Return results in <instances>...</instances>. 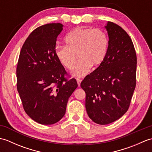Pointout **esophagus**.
I'll use <instances>...</instances> for the list:
<instances>
[{"instance_id": "1", "label": "esophagus", "mask_w": 152, "mask_h": 152, "mask_svg": "<svg viewBox=\"0 0 152 152\" xmlns=\"http://www.w3.org/2000/svg\"><path fill=\"white\" fill-rule=\"evenodd\" d=\"M76 81H77V83H78V86L80 87V83H81V82H82V80H80L79 78H77L76 79Z\"/></svg>"}]
</instances>
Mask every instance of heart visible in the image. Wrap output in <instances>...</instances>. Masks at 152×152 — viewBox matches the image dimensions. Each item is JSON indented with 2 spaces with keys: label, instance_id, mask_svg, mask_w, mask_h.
<instances>
[{
  "label": "heart",
  "instance_id": "obj_1",
  "mask_svg": "<svg viewBox=\"0 0 152 152\" xmlns=\"http://www.w3.org/2000/svg\"><path fill=\"white\" fill-rule=\"evenodd\" d=\"M64 41L66 46H57L55 53L59 63L68 70L73 69L78 55L80 61L72 73L74 76H86L91 66L98 67L103 62L107 53L108 37L101 28H74L66 35Z\"/></svg>",
  "mask_w": 152,
  "mask_h": 152
}]
</instances>
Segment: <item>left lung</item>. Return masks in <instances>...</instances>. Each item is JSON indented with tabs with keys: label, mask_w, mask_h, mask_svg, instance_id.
<instances>
[{
	"label": "left lung",
	"mask_w": 152,
	"mask_h": 152,
	"mask_svg": "<svg viewBox=\"0 0 152 152\" xmlns=\"http://www.w3.org/2000/svg\"><path fill=\"white\" fill-rule=\"evenodd\" d=\"M108 46L104 60L81 83L89 118L100 125L114 122L129 107L136 86L137 55L128 34L117 24L105 26Z\"/></svg>",
	"instance_id": "obj_1"
}]
</instances>
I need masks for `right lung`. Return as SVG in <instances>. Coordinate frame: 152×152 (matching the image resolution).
Masks as SVG:
<instances>
[{"mask_svg":"<svg viewBox=\"0 0 152 152\" xmlns=\"http://www.w3.org/2000/svg\"><path fill=\"white\" fill-rule=\"evenodd\" d=\"M63 27L61 23H49L32 32L23 45L16 69L17 89L24 110L42 125L62 119L68 100L78 87L76 79L64 77L66 70L55 53Z\"/></svg>","mask_w":152,"mask_h":152,"instance_id":"obj_1","label":"right lung"}]
</instances>
